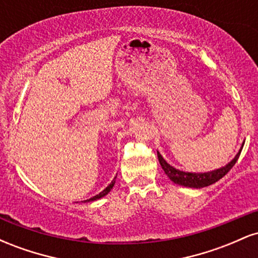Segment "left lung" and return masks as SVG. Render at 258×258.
<instances>
[{"label": "left lung", "mask_w": 258, "mask_h": 258, "mask_svg": "<svg viewBox=\"0 0 258 258\" xmlns=\"http://www.w3.org/2000/svg\"><path fill=\"white\" fill-rule=\"evenodd\" d=\"M241 149L240 152L236 154V156L234 158L227 166L218 168V170L211 171V172H205V173H190V172H183V171L177 170L168 165L166 161H165L164 158L160 155V153L158 152V158H159V162L161 165L162 170L165 171V173L170 177V179L172 180L173 183L179 185H184V186H189V188H204V186L211 185L214 183L220 180L222 177H224L226 174L229 172L230 168H232L234 165H235L236 160L239 159L240 156Z\"/></svg>", "instance_id": "left-lung-1"}]
</instances>
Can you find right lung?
Wrapping results in <instances>:
<instances>
[{
  "instance_id": "add662e5",
  "label": "right lung",
  "mask_w": 258,
  "mask_h": 258,
  "mask_svg": "<svg viewBox=\"0 0 258 258\" xmlns=\"http://www.w3.org/2000/svg\"><path fill=\"white\" fill-rule=\"evenodd\" d=\"M115 178H116V177H115ZM115 178H114V179H112V182H111V183H110V184H109L108 186H106V188L104 189V190H103V191H100V193H99V194H97V195H96V197L91 198V199H88V200H86V201H93V200L100 199V198H103V197H104V195H106V194H108V193H109V191H110V190H111V189H112V186H114V184H115Z\"/></svg>"
}]
</instances>
